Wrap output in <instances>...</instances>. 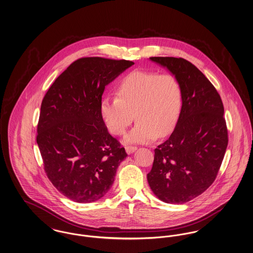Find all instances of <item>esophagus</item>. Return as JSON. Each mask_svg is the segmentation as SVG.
Instances as JSON below:
<instances>
[{"instance_id": "34e87169", "label": "esophagus", "mask_w": 253, "mask_h": 253, "mask_svg": "<svg viewBox=\"0 0 253 253\" xmlns=\"http://www.w3.org/2000/svg\"><path fill=\"white\" fill-rule=\"evenodd\" d=\"M125 149H126V153H127L128 155H131L134 151H136L137 148L134 147V146H127Z\"/></svg>"}]
</instances>
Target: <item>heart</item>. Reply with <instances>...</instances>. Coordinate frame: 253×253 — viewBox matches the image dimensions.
<instances>
[{
  "label": "heart",
  "mask_w": 253,
  "mask_h": 253,
  "mask_svg": "<svg viewBox=\"0 0 253 253\" xmlns=\"http://www.w3.org/2000/svg\"><path fill=\"white\" fill-rule=\"evenodd\" d=\"M117 96L100 102V116L109 132L124 134L134 116L137 124L127 142L144 143L164 137L173 130L182 107L180 82L172 74L133 71L116 87Z\"/></svg>",
  "instance_id": "heart-1"
}]
</instances>
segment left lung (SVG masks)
Returning <instances> with one entry per match:
<instances>
[{
    "label": "left lung",
    "instance_id": "obj_1",
    "mask_svg": "<svg viewBox=\"0 0 253 253\" xmlns=\"http://www.w3.org/2000/svg\"><path fill=\"white\" fill-rule=\"evenodd\" d=\"M174 75L182 88V107L168 140L158 145L148 183L157 197L183 204L213 183L228 146L224 106L214 86L192 62L152 57Z\"/></svg>",
    "mask_w": 253,
    "mask_h": 253
}]
</instances>
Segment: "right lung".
I'll list each match as a JSON object with an SVG mask.
<instances>
[{"label": "right lung", "instance_id": "add662e5", "mask_svg": "<svg viewBox=\"0 0 253 253\" xmlns=\"http://www.w3.org/2000/svg\"><path fill=\"white\" fill-rule=\"evenodd\" d=\"M130 60L82 58L60 74L42 99L37 143L54 187L78 203H91L112 187L127 157L100 116L105 86Z\"/></svg>", "mask_w": 253, "mask_h": 253}]
</instances>
